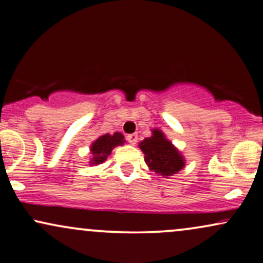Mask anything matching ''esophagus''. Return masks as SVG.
Listing matches in <instances>:
<instances>
[{
    "instance_id": "34e87169",
    "label": "esophagus",
    "mask_w": 263,
    "mask_h": 263,
    "mask_svg": "<svg viewBox=\"0 0 263 263\" xmlns=\"http://www.w3.org/2000/svg\"><path fill=\"white\" fill-rule=\"evenodd\" d=\"M127 141L129 142L131 144H136L137 143V140H138V136L136 134H131V135H127Z\"/></svg>"
}]
</instances>
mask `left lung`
I'll use <instances>...</instances> for the list:
<instances>
[{"mask_svg": "<svg viewBox=\"0 0 263 263\" xmlns=\"http://www.w3.org/2000/svg\"><path fill=\"white\" fill-rule=\"evenodd\" d=\"M153 136L140 143L144 160L152 170L160 175L169 176L182 169L185 160L176 148L166 140L159 129H153Z\"/></svg>", "mask_w": 263, "mask_h": 263, "instance_id": "1", "label": "left lung"}]
</instances>
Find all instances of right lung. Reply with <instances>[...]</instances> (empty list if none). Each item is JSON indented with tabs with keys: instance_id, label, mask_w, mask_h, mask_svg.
<instances>
[{
	"instance_id": "add662e5",
	"label": "right lung",
	"mask_w": 263,
	"mask_h": 263,
	"mask_svg": "<svg viewBox=\"0 0 263 263\" xmlns=\"http://www.w3.org/2000/svg\"><path fill=\"white\" fill-rule=\"evenodd\" d=\"M125 143L123 141V136L119 132H115L114 135H104L91 144L90 151L93 154L91 158V164H100L105 162L107 156H110L111 151L116 145H121Z\"/></svg>"
}]
</instances>
